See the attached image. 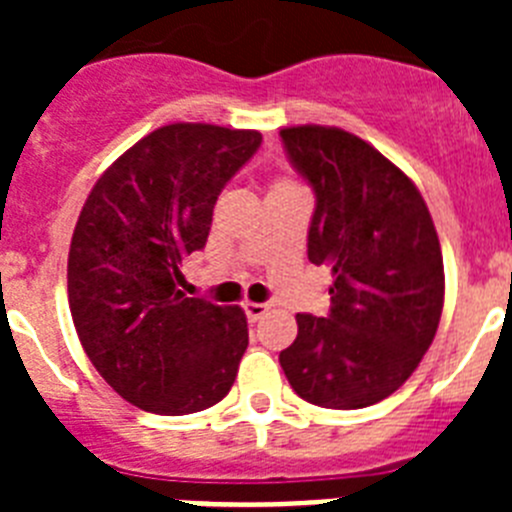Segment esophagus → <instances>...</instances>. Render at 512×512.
<instances>
[{
  "mask_svg": "<svg viewBox=\"0 0 512 512\" xmlns=\"http://www.w3.org/2000/svg\"><path fill=\"white\" fill-rule=\"evenodd\" d=\"M243 312H246L248 323H259L266 312H269V305H264V302H246V305H243Z\"/></svg>",
  "mask_w": 512,
  "mask_h": 512,
  "instance_id": "esophagus-1",
  "label": "esophagus"
}]
</instances>
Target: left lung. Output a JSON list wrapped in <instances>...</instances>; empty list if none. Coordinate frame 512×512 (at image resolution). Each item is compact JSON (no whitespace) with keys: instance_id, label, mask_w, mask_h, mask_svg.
<instances>
[{"instance_id":"8db88e82","label":"left lung","mask_w":512,"mask_h":512,"mask_svg":"<svg viewBox=\"0 0 512 512\" xmlns=\"http://www.w3.org/2000/svg\"><path fill=\"white\" fill-rule=\"evenodd\" d=\"M279 135L315 192L307 259L333 271L328 315L300 312L279 364L312 405L369 408L405 384L438 330L443 259L431 212L366 140L323 125Z\"/></svg>"}]
</instances>
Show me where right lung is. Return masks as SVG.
<instances>
[{"instance_id": "1", "label": "right lung", "mask_w": 512, "mask_h": 512, "mask_svg": "<svg viewBox=\"0 0 512 512\" xmlns=\"http://www.w3.org/2000/svg\"><path fill=\"white\" fill-rule=\"evenodd\" d=\"M261 133L205 122L153 130L99 176L69 251V305L104 382L135 408L189 415L230 392L248 346L241 307L187 297L212 207Z\"/></svg>"}]
</instances>
